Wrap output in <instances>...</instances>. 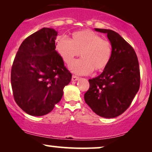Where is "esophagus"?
I'll return each instance as SVG.
<instances>
[{
  "label": "esophagus",
  "mask_w": 152,
  "mask_h": 152,
  "mask_svg": "<svg viewBox=\"0 0 152 152\" xmlns=\"http://www.w3.org/2000/svg\"><path fill=\"white\" fill-rule=\"evenodd\" d=\"M79 80L78 77H77L76 75H72V81H77Z\"/></svg>",
  "instance_id": "esophagus-1"
}]
</instances>
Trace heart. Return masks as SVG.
<instances>
[{"mask_svg": "<svg viewBox=\"0 0 152 152\" xmlns=\"http://www.w3.org/2000/svg\"><path fill=\"white\" fill-rule=\"evenodd\" d=\"M56 49L67 64H71L81 53L82 59L74 61L69 66L70 71L80 75L90 74L93 70H104L112 57L111 43L91 30L74 32L70 40L66 37L59 38L56 42Z\"/></svg>", "mask_w": 152, "mask_h": 152, "instance_id": "b5f03b06", "label": "heart"}]
</instances>
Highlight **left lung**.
<instances>
[{"label":"left lung","instance_id":"obj_1","mask_svg":"<svg viewBox=\"0 0 152 152\" xmlns=\"http://www.w3.org/2000/svg\"><path fill=\"white\" fill-rule=\"evenodd\" d=\"M107 34L112 46L109 65L96 77L89 80L84 100L97 115L113 118L123 113L140 88V75L136 52L117 32L95 28Z\"/></svg>","mask_w":152,"mask_h":152}]
</instances>
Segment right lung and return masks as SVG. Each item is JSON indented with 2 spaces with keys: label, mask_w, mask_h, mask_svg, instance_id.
I'll return each instance as SVG.
<instances>
[{
  "label": "right lung",
  "mask_w": 152,
  "mask_h": 152,
  "mask_svg": "<svg viewBox=\"0 0 152 152\" xmlns=\"http://www.w3.org/2000/svg\"><path fill=\"white\" fill-rule=\"evenodd\" d=\"M57 32L43 28L23 41L14 58L11 84L14 100L29 115H46L61 100L72 74L56 51Z\"/></svg>",
  "instance_id": "right-lung-1"
}]
</instances>
